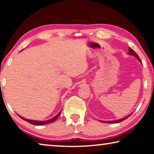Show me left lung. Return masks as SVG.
Instances as JSON below:
<instances>
[{"label":"left lung","mask_w":154,"mask_h":154,"mask_svg":"<svg viewBox=\"0 0 154 154\" xmlns=\"http://www.w3.org/2000/svg\"><path fill=\"white\" fill-rule=\"evenodd\" d=\"M128 50H129V51H128V54H129V55H132V56H134L135 58H137L138 59V60L141 62V61H140V58H139V57L138 56V55L136 54V52H135V51L133 50V49H132V48H129ZM131 114H132V113H131ZM131 114L128 115V116H127L126 117H125V118H122V119H116V120H113V121H101V120H99V121H100L101 122H105V123H111V124L119 123V122H122V121L125 120V119H127L128 118V117H130V116H131Z\"/></svg>","instance_id":"1"}]
</instances>
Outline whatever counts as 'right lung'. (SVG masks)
<instances>
[{"label":"right lung","mask_w":154,"mask_h":154,"mask_svg":"<svg viewBox=\"0 0 154 154\" xmlns=\"http://www.w3.org/2000/svg\"><path fill=\"white\" fill-rule=\"evenodd\" d=\"M62 111V110H61ZM61 111L59 112V113L56 115L55 117H54V118H52L50 119H48V120H45V121H38V120H32V119H26L24 118H23V117L19 116L22 119H24V120L26 121L28 123H30L31 124H34V125H37V126H41V125H45V124H50L52 123V122H54L55 120H56V119L58 118L60 115L61 113Z\"/></svg>","instance_id":"add662e5"}]
</instances>
